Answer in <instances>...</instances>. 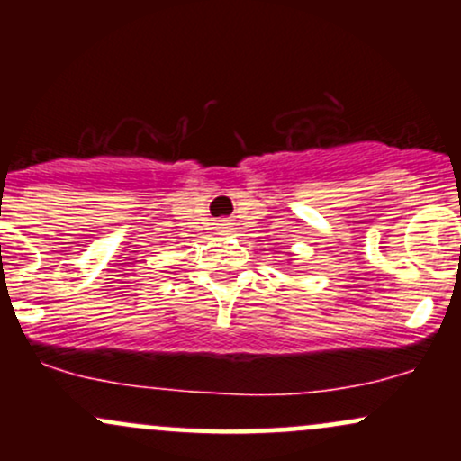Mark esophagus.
Listing matches in <instances>:
<instances>
[{
    "label": "esophagus",
    "instance_id": "esophagus-1",
    "mask_svg": "<svg viewBox=\"0 0 461 461\" xmlns=\"http://www.w3.org/2000/svg\"><path fill=\"white\" fill-rule=\"evenodd\" d=\"M221 225H227V223H221ZM223 230H225V227H223Z\"/></svg>",
    "mask_w": 461,
    "mask_h": 461
}]
</instances>
